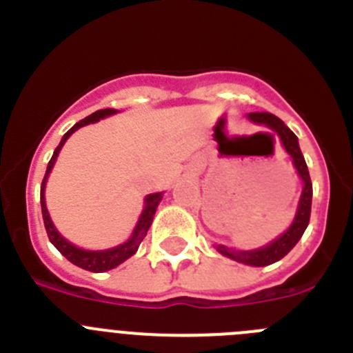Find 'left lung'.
Listing matches in <instances>:
<instances>
[{"label": "left lung", "instance_id": "8db88e82", "mask_svg": "<svg viewBox=\"0 0 353 353\" xmlns=\"http://www.w3.org/2000/svg\"><path fill=\"white\" fill-rule=\"evenodd\" d=\"M249 118L256 123H265L269 127L274 134H277L281 138L283 146L285 150L292 155L293 166L299 171V176L304 182V189H302L301 201H299L297 215L293 219L292 226L283 233L279 239H276L272 244H269L267 248L254 249V251H235V249H230L226 245H217V251L224 256L232 258V260L240 261V263L252 265V267H267V265H272L276 261H279L281 258H285L295 244H297L301 236L304 235L305 228L310 224V215H311V199H313V183L310 179V171H307V164L304 161V155H302L301 148H299L297 136L285 125V121L279 120L276 114L270 113H249Z\"/></svg>", "mask_w": 353, "mask_h": 353}]
</instances>
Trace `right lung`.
Listing matches in <instances>:
<instances>
[{
    "label": "right lung",
    "mask_w": 353,
    "mask_h": 353,
    "mask_svg": "<svg viewBox=\"0 0 353 353\" xmlns=\"http://www.w3.org/2000/svg\"><path fill=\"white\" fill-rule=\"evenodd\" d=\"M114 113H117L114 109H101V111H95V113L90 114V117H86L84 120L77 121L76 125L72 127L68 132H65V136L61 138L60 145L56 146L54 154H52L51 161H49L48 171H46V176H43V180H42V187H40V205H42L43 226H46V232H48V236H49V240H51V244L54 245V248L58 249V251H60L68 261H72V263L77 265V267H81V269L90 270V272H105V270L114 269V267H118L120 263H123L127 258H130L134 252L138 251L139 244H141L143 239H145L150 224H152V221H154L155 210H157L159 203H161V199H162V192L146 196L145 210H143L141 217H139L138 226H136V230H134L132 236L127 240L125 244L117 245V248L108 249V251H84V249L76 248V245H72L70 242H67V240H65L60 233L56 232V228L52 226V221H51V217H49L48 207H46L43 189H46V182H48V176H49V173H51L52 166H54L56 157H58V154H60L61 146H63L65 141L70 138V134L76 132L79 127L88 125V123H95V121H99L101 118H105V117H109V114H114Z\"/></svg>",
    "instance_id": "obj_1"
}]
</instances>
